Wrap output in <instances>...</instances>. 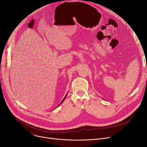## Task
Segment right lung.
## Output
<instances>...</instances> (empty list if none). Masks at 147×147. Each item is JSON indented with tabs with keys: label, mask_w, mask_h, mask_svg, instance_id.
Returning <instances> with one entry per match:
<instances>
[{
	"label": "right lung",
	"mask_w": 147,
	"mask_h": 147,
	"mask_svg": "<svg viewBox=\"0 0 147 147\" xmlns=\"http://www.w3.org/2000/svg\"><path fill=\"white\" fill-rule=\"evenodd\" d=\"M66 96H67V94H66V96H65V98H63V100H61V102H60V104H61V103H62V102H63V100H65V98H66Z\"/></svg>",
	"instance_id": "add662e5"
}]
</instances>
